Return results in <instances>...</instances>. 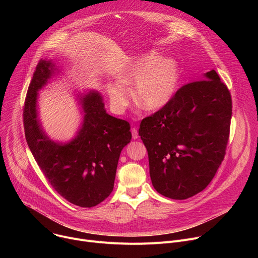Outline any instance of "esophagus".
<instances>
[{
	"label": "esophagus",
	"mask_w": 258,
	"mask_h": 258,
	"mask_svg": "<svg viewBox=\"0 0 258 258\" xmlns=\"http://www.w3.org/2000/svg\"><path fill=\"white\" fill-rule=\"evenodd\" d=\"M132 135H133V139L134 140H137L138 139V131H137V128H132Z\"/></svg>",
	"instance_id": "obj_1"
}]
</instances>
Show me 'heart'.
Listing matches in <instances>:
<instances>
[{
    "label": "heart",
    "instance_id": "b5f03b06",
    "mask_svg": "<svg viewBox=\"0 0 258 258\" xmlns=\"http://www.w3.org/2000/svg\"><path fill=\"white\" fill-rule=\"evenodd\" d=\"M180 78L178 63L163 57L157 50L135 56L119 70L117 81L107 84L110 103L120 113L131 101V88L135 86L136 101L146 110L155 111L165 106L174 95Z\"/></svg>",
    "mask_w": 258,
    "mask_h": 258
}]
</instances>
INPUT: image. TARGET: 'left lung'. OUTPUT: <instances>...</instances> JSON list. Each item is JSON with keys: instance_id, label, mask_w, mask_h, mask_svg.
Masks as SVG:
<instances>
[{"instance_id": "1", "label": "left lung", "mask_w": 258, "mask_h": 258, "mask_svg": "<svg viewBox=\"0 0 258 258\" xmlns=\"http://www.w3.org/2000/svg\"><path fill=\"white\" fill-rule=\"evenodd\" d=\"M181 87L168 103L142 120L154 189L183 200L203 191L226 154L232 98L215 70Z\"/></svg>"}]
</instances>
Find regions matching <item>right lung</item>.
<instances>
[{"instance_id":"right-lung-1","label":"right lung","mask_w":258,"mask_h":258,"mask_svg":"<svg viewBox=\"0 0 258 258\" xmlns=\"http://www.w3.org/2000/svg\"><path fill=\"white\" fill-rule=\"evenodd\" d=\"M61 70L53 59L36 65L24 104L25 138L53 189L72 204L93 207L113 191L121 150L132 140L131 126L106 112L98 91L87 90L76 94L83 115L76 136L67 142L51 139L40 118L39 92Z\"/></svg>"}]
</instances>
